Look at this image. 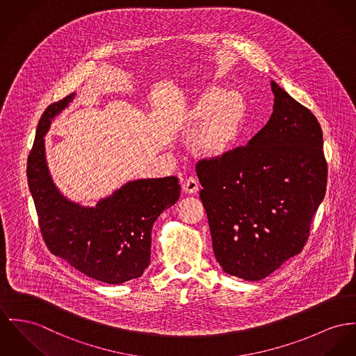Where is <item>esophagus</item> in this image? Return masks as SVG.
<instances>
[{"label": "esophagus", "mask_w": 356, "mask_h": 356, "mask_svg": "<svg viewBox=\"0 0 356 356\" xmlns=\"http://www.w3.org/2000/svg\"><path fill=\"white\" fill-rule=\"evenodd\" d=\"M199 190V183L195 177H187L183 183V191L186 193H195Z\"/></svg>", "instance_id": "esophagus-1"}]
</instances>
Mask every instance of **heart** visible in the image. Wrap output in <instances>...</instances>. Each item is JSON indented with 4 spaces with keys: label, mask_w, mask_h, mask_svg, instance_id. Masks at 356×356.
Instances as JSON below:
<instances>
[{
    "label": "heart",
    "mask_w": 356,
    "mask_h": 356,
    "mask_svg": "<svg viewBox=\"0 0 356 356\" xmlns=\"http://www.w3.org/2000/svg\"><path fill=\"white\" fill-rule=\"evenodd\" d=\"M193 119L203 124L197 145L210 154L223 153L238 137L244 119V100L234 90H209L193 110Z\"/></svg>",
    "instance_id": "1"
}]
</instances>
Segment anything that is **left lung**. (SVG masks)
<instances>
[{
	"instance_id": "8db88e82",
	"label": "left lung",
	"mask_w": 356,
	"mask_h": 356,
	"mask_svg": "<svg viewBox=\"0 0 356 356\" xmlns=\"http://www.w3.org/2000/svg\"><path fill=\"white\" fill-rule=\"evenodd\" d=\"M271 89L274 112L248 145L196 164L216 259L249 282L301 252L327 190L318 120L276 82Z\"/></svg>"
}]
</instances>
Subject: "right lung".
Listing matches in <instances>:
<instances>
[{
  "label": "right lung",
  "mask_w": 356,
  "mask_h": 356,
  "mask_svg": "<svg viewBox=\"0 0 356 356\" xmlns=\"http://www.w3.org/2000/svg\"><path fill=\"white\" fill-rule=\"evenodd\" d=\"M73 97L74 93H70L43 112L28 156V187L50 252L92 279L120 284L139 277L150 264L152 227L159 216L179 200V179L129 181L96 207L67 200L51 180L44 136L51 119Z\"/></svg>",
  "instance_id": "add662e5"
}]
</instances>
